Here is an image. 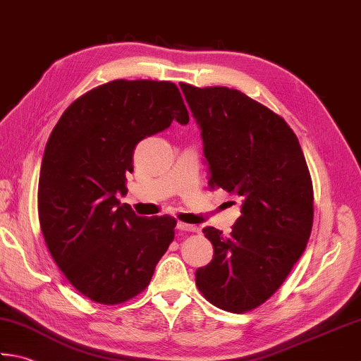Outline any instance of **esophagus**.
<instances>
[{
	"label": "esophagus",
	"mask_w": 361,
	"mask_h": 361,
	"mask_svg": "<svg viewBox=\"0 0 361 361\" xmlns=\"http://www.w3.org/2000/svg\"><path fill=\"white\" fill-rule=\"evenodd\" d=\"M178 229L185 231V233H196V231H198V228H196L195 224H188V223H183V221L178 223Z\"/></svg>",
	"instance_id": "esophagus-1"
}]
</instances>
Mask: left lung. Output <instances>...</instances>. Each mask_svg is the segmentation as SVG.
I'll use <instances>...</instances> for the list:
<instances>
[{
  "instance_id": "8db88e82",
  "label": "left lung",
  "mask_w": 361,
  "mask_h": 361,
  "mask_svg": "<svg viewBox=\"0 0 361 361\" xmlns=\"http://www.w3.org/2000/svg\"><path fill=\"white\" fill-rule=\"evenodd\" d=\"M180 87L201 127L209 188L242 202L229 237L202 229L214 259L196 270V286L216 308L253 311L280 289L307 248L314 216L307 160L288 122L259 102L226 86Z\"/></svg>"
}]
</instances>
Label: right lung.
Wrapping results in <instances>:
<instances>
[{
    "mask_svg": "<svg viewBox=\"0 0 361 361\" xmlns=\"http://www.w3.org/2000/svg\"><path fill=\"white\" fill-rule=\"evenodd\" d=\"M174 119L190 121L171 81L114 80L72 102L47 141L40 229L64 276L92 302L111 307L141 294L174 240V216L145 219L119 201L135 146Z\"/></svg>",
    "mask_w": 361,
    "mask_h": 361,
    "instance_id": "1",
    "label": "right lung"
}]
</instances>
